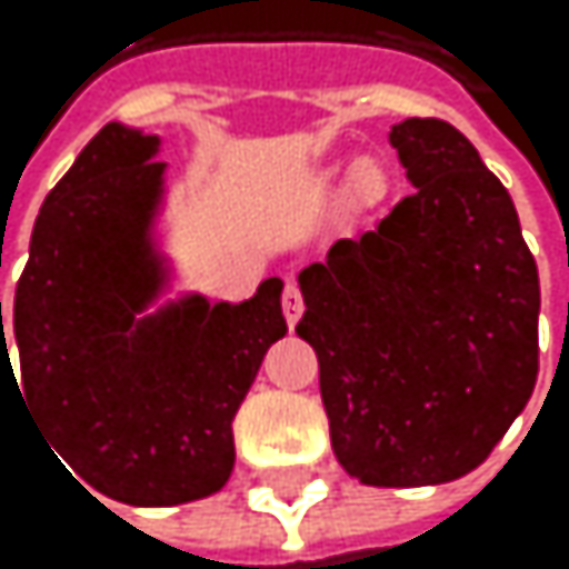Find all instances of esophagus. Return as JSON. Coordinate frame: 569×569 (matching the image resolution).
I'll return each mask as SVG.
<instances>
[{"mask_svg":"<svg viewBox=\"0 0 569 569\" xmlns=\"http://www.w3.org/2000/svg\"><path fill=\"white\" fill-rule=\"evenodd\" d=\"M282 313H287L290 323H297L303 313V297L297 290V282H287V290H282Z\"/></svg>","mask_w":569,"mask_h":569,"instance_id":"34e87169","label":"esophagus"}]
</instances>
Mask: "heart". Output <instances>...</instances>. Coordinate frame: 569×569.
Instances as JSON below:
<instances>
[{
  "mask_svg": "<svg viewBox=\"0 0 569 569\" xmlns=\"http://www.w3.org/2000/svg\"><path fill=\"white\" fill-rule=\"evenodd\" d=\"M351 190H355V198H361V201H379L382 193H386V170H382V163L361 160L351 170Z\"/></svg>",
  "mask_w": 569,
  "mask_h": 569,
  "instance_id": "obj_1",
  "label": "heart"
}]
</instances>
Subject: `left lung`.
<instances>
[{
  "label": "left lung",
  "mask_w": 569,
  "mask_h": 569,
  "mask_svg": "<svg viewBox=\"0 0 569 569\" xmlns=\"http://www.w3.org/2000/svg\"><path fill=\"white\" fill-rule=\"evenodd\" d=\"M409 183L376 231L300 272L297 335L317 351L331 447L361 485L475 471L539 371V272L516 204L440 119L392 126Z\"/></svg>",
  "instance_id": "8db88e82"
}]
</instances>
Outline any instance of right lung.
I'll use <instances>...</instances> for the list:
<instances>
[{
	"mask_svg": "<svg viewBox=\"0 0 569 569\" xmlns=\"http://www.w3.org/2000/svg\"><path fill=\"white\" fill-rule=\"evenodd\" d=\"M157 149L119 122L81 149L37 214L12 303L27 402L68 475L126 506H180L231 478V420L287 335L276 276L246 303L193 293L142 317L163 290ZM2 371L16 382L0 303V386Z\"/></svg>",
	"mask_w": 569,
	"mask_h": 569,
	"instance_id": "obj_1",
	"label": "right lung"
}]
</instances>
